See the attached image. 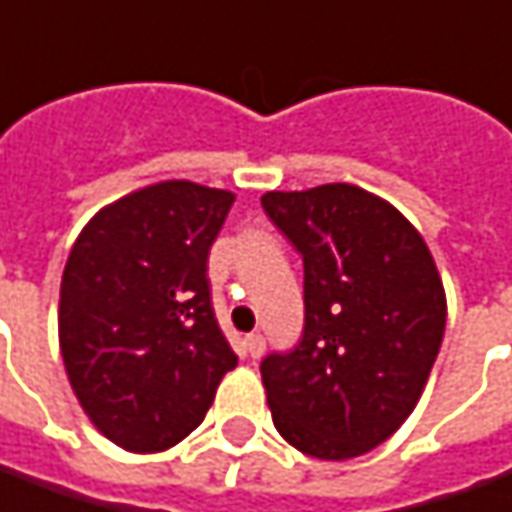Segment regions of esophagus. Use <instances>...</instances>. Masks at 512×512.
Instances as JSON below:
<instances>
[{
    "label": "esophagus",
    "mask_w": 512,
    "mask_h": 512,
    "mask_svg": "<svg viewBox=\"0 0 512 512\" xmlns=\"http://www.w3.org/2000/svg\"><path fill=\"white\" fill-rule=\"evenodd\" d=\"M246 352L252 357H260L266 352V341H263V335L260 332H252V335H246Z\"/></svg>",
    "instance_id": "esophagus-1"
}]
</instances>
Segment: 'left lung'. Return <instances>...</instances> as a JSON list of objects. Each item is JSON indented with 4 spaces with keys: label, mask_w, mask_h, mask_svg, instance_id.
I'll list each match as a JSON object with an SVG mask.
<instances>
[{
    "label": "left lung",
    "mask_w": 512,
    "mask_h": 512,
    "mask_svg": "<svg viewBox=\"0 0 512 512\" xmlns=\"http://www.w3.org/2000/svg\"><path fill=\"white\" fill-rule=\"evenodd\" d=\"M260 205L305 263V330L263 357L274 427L318 460L371 452L421 399L446 327L424 238L380 196L330 182Z\"/></svg>",
    "instance_id": "left-lung-1"
}]
</instances>
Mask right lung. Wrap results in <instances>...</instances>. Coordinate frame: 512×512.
Wrapping results in <instances>:
<instances>
[{
  "label": "right lung",
  "instance_id": "obj_1",
  "mask_svg": "<svg viewBox=\"0 0 512 512\" xmlns=\"http://www.w3.org/2000/svg\"><path fill=\"white\" fill-rule=\"evenodd\" d=\"M235 194L188 180L102 207L60 282V355L105 438L163 452L202 424L238 355L221 332L207 255Z\"/></svg>",
  "mask_w": 512,
  "mask_h": 512
}]
</instances>
